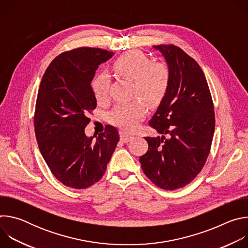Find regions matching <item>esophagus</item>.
<instances>
[{
  "mask_svg": "<svg viewBox=\"0 0 248 248\" xmlns=\"http://www.w3.org/2000/svg\"><path fill=\"white\" fill-rule=\"evenodd\" d=\"M120 137H121V140L124 141V142H128L129 140H131V138H133V135L128 134L127 132H124V131H121L120 132Z\"/></svg>",
  "mask_w": 248,
  "mask_h": 248,
  "instance_id": "34e87169",
  "label": "esophagus"
}]
</instances>
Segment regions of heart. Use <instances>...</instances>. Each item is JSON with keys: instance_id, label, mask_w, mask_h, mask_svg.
I'll return each mask as SVG.
<instances>
[{"instance_id": "obj_1", "label": "heart", "mask_w": 248, "mask_h": 248, "mask_svg": "<svg viewBox=\"0 0 248 248\" xmlns=\"http://www.w3.org/2000/svg\"><path fill=\"white\" fill-rule=\"evenodd\" d=\"M113 69L121 78L132 80V97L139 99L116 105L108 114V120L112 124L130 131L146 115L144 101L153 108L166 98L170 83V69L165 62H152L148 56L137 50L120 56L113 62ZM91 87L95 99L100 103L105 102L109 96V77L106 74L97 75Z\"/></svg>"}]
</instances>
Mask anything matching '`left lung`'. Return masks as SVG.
Segmentation results:
<instances>
[{"label": "left lung", "instance_id": "8db88e82", "mask_svg": "<svg viewBox=\"0 0 248 248\" xmlns=\"http://www.w3.org/2000/svg\"><path fill=\"white\" fill-rule=\"evenodd\" d=\"M154 48L168 62L170 83L149 125L170 137H145L148 150L139 162L155 186L174 190L191 183L206 163L215 130L214 105L193 58L172 44Z\"/></svg>", "mask_w": 248, "mask_h": 248}]
</instances>
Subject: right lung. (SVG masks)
Wrapping results in <instances>:
<instances>
[{"mask_svg":"<svg viewBox=\"0 0 248 248\" xmlns=\"http://www.w3.org/2000/svg\"><path fill=\"white\" fill-rule=\"evenodd\" d=\"M113 52L80 47L56 57L38 90L34 129L40 152L55 178L65 186L87 188L105 173L120 140L116 127L87 137L88 114L96 108L91 81Z\"/></svg>","mask_w":248,"mask_h":248,"instance_id":"1","label":"right lung"}]
</instances>
